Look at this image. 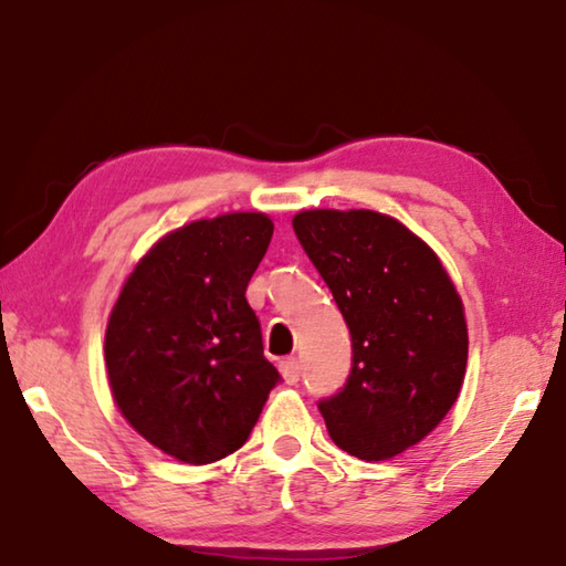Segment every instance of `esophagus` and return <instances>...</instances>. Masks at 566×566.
<instances>
[{
    "instance_id": "obj_1",
    "label": "esophagus",
    "mask_w": 566,
    "mask_h": 566,
    "mask_svg": "<svg viewBox=\"0 0 566 566\" xmlns=\"http://www.w3.org/2000/svg\"><path fill=\"white\" fill-rule=\"evenodd\" d=\"M280 374L284 378V384L294 386L296 381H300V376H302V364L296 361V358H284V361L280 364Z\"/></svg>"
}]
</instances>
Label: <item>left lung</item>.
<instances>
[{
	"label": "left lung",
	"mask_w": 566,
	"mask_h": 566,
	"mask_svg": "<svg viewBox=\"0 0 566 566\" xmlns=\"http://www.w3.org/2000/svg\"><path fill=\"white\" fill-rule=\"evenodd\" d=\"M294 232L352 332V376L318 403L334 443L366 462L418 446L453 408L468 366L462 300L443 262L374 210H302Z\"/></svg>",
	"instance_id": "1"
}]
</instances>
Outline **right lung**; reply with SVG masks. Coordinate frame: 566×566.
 Wrapping results in <instances>:
<instances>
[{
    "label": "right lung",
    "mask_w": 566,
    "mask_h": 566,
    "mask_svg": "<svg viewBox=\"0 0 566 566\" xmlns=\"http://www.w3.org/2000/svg\"><path fill=\"white\" fill-rule=\"evenodd\" d=\"M272 232L264 212L182 224L140 256L111 310L113 400L136 433L180 462L208 465L240 450L280 381L244 296Z\"/></svg>",
    "instance_id": "add662e5"
}]
</instances>
